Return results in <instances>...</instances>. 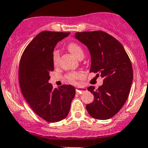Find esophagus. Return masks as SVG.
<instances>
[{
  "label": "esophagus",
  "instance_id": "obj_1",
  "mask_svg": "<svg viewBox=\"0 0 148 148\" xmlns=\"http://www.w3.org/2000/svg\"><path fill=\"white\" fill-rule=\"evenodd\" d=\"M86 91H87V90H86V88L85 87H77V88H76V92H77V93H83V92H85Z\"/></svg>",
  "mask_w": 148,
  "mask_h": 148
}]
</instances>
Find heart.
Returning a JSON list of instances; mask_svg holds the SVG:
<instances>
[{"instance_id": "obj_1", "label": "heart", "mask_w": 148, "mask_h": 148, "mask_svg": "<svg viewBox=\"0 0 148 148\" xmlns=\"http://www.w3.org/2000/svg\"><path fill=\"white\" fill-rule=\"evenodd\" d=\"M68 49L71 52L75 57L79 59L84 57V50H83L82 47L78 45L76 43H70L68 45ZM59 58H60V55H59V52L57 50H55L53 53V63L55 66H57L59 62ZM82 76V73L79 72H73L70 73L66 75L67 79L70 82L75 83L77 79H79Z\"/></svg>"}]
</instances>
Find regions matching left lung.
<instances>
[{"instance_id": "8db88e82", "label": "left lung", "mask_w": 148, "mask_h": 148, "mask_svg": "<svg viewBox=\"0 0 148 148\" xmlns=\"http://www.w3.org/2000/svg\"><path fill=\"white\" fill-rule=\"evenodd\" d=\"M74 36L89 50L90 72L103 78V84L98 88H88L94 100L86 105V110L94 119H111L125 103L132 84L133 70L129 57L117 39L102 31L76 32Z\"/></svg>"}]
</instances>
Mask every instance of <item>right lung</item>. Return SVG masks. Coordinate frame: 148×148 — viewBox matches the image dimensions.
Segmentation results:
<instances>
[{
    "mask_svg": "<svg viewBox=\"0 0 148 148\" xmlns=\"http://www.w3.org/2000/svg\"><path fill=\"white\" fill-rule=\"evenodd\" d=\"M69 34L40 32L25 48L19 64V84L23 97L32 110L49 123L59 122L66 117L75 95L72 85L53 88L48 82L50 73L54 70V48Z\"/></svg>",
    "mask_w": 148,
    "mask_h": 148,
    "instance_id": "right-lung-1",
    "label": "right lung"
}]
</instances>
